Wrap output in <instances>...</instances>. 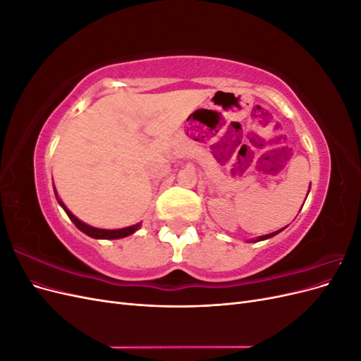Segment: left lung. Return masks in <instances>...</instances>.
Segmentation results:
<instances>
[{
  "label": "left lung",
  "mask_w": 361,
  "mask_h": 361,
  "mask_svg": "<svg viewBox=\"0 0 361 361\" xmlns=\"http://www.w3.org/2000/svg\"><path fill=\"white\" fill-rule=\"evenodd\" d=\"M310 190V188H309ZM309 194V192H307ZM286 227H283V228H280V231H277V232H272V233H269V235H264V236H259V238H256V239H250L248 243H259V241H265V239H268V238H272V236H276L277 233H280L281 231H285Z\"/></svg>",
  "instance_id": "obj_1"
}]
</instances>
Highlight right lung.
Wrapping results in <instances>:
<instances>
[{
	"label": "right lung",
	"mask_w": 361,
	"mask_h": 361,
	"mask_svg": "<svg viewBox=\"0 0 361 361\" xmlns=\"http://www.w3.org/2000/svg\"><path fill=\"white\" fill-rule=\"evenodd\" d=\"M54 192H56V197H57L59 204L63 207L64 212L68 214V216L71 218L72 223H73L76 227H78L82 233H85L87 236H90V238H94V239H120V238H126V236H129V235L135 233V232L138 231V228H140V226H141V223H138V224L129 226V227H125V228H113V231H110V228H97V227L89 226V224L82 223V221L80 220V218H76V216L68 209L66 204H64V203L60 200L56 187H54Z\"/></svg>",
	"instance_id": "1"
}]
</instances>
